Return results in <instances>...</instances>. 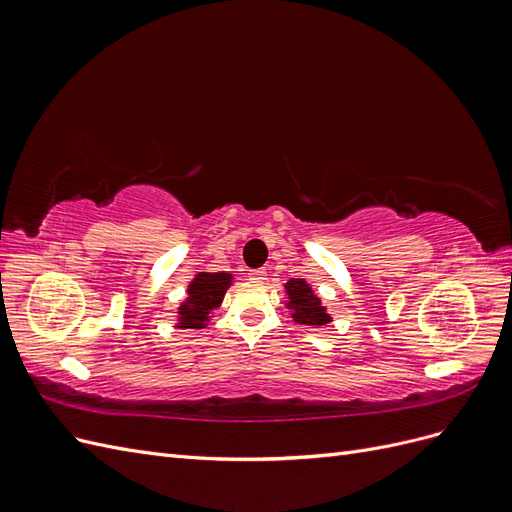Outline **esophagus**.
<instances>
[{
    "label": "esophagus",
    "instance_id": "1",
    "mask_svg": "<svg viewBox=\"0 0 512 512\" xmlns=\"http://www.w3.org/2000/svg\"><path fill=\"white\" fill-rule=\"evenodd\" d=\"M247 277H250L252 282H265L267 280V269H252L250 273H247Z\"/></svg>",
    "mask_w": 512,
    "mask_h": 512
}]
</instances>
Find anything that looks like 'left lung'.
<instances>
[{"instance_id": "8db88e82", "label": "left lung", "mask_w": 512, "mask_h": 512, "mask_svg": "<svg viewBox=\"0 0 512 512\" xmlns=\"http://www.w3.org/2000/svg\"><path fill=\"white\" fill-rule=\"evenodd\" d=\"M288 292V307L292 309V318L299 324H309V327H322V324L331 322L327 309L320 305V299L314 294L312 286L305 280H290L286 284Z\"/></svg>"}]
</instances>
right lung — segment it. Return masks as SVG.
Wrapping results in <instances>:
<instances>
[{"label": "right lung", "mask_w": 512, "mask_h": 512, "mask_svg": "<svg viewBox=\"0 0 512 512\" xmlns=\"http://www.w3.org/2000/svg\"><path fill=\"white\" fill-rule=\"evenodd\" d=\"M230 280L228 273H198L188 288V301L179 307V327L203 329L211 309L222 303Z\"/></svg>", "instance_id": "1"}]
</instances>
